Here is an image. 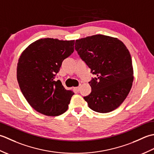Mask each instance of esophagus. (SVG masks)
Listing matches in <instances>:
<instances>
[{"label": "esophagus", "mask_w": 154, "mask_h": 154, "mask_svg": "<svg viewBox=\"0 0 154 154\" xmlns=\"http://www.w3.org/2000/svg\"><path fill=\"white\" fill-rule=\"evenodd\" d=\"M80 86H78V87H75L74 89H75V90L77 91V92H78V91L80 90Z\"/></svg>", "instance_id": "1"}]
</instances>
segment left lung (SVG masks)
<instances>
[{"mask_svg":"<svg viewBox=\"0 0 154 154\" xmlns=\"http://www.w3.org/2000/svg\"><path fill=\"white\" fill-rule=\"evenodd\" d=\"M75 49L97 76L89 82L92 92L84 97L88 107L100 113L114 110L126 98L134 81L127 47L117 38L96 34L76 40Z\"/></svg>","mask_w":154,"mask_h":154,"instance_id":"8db88e82","label":"left lung"}]
</instances>
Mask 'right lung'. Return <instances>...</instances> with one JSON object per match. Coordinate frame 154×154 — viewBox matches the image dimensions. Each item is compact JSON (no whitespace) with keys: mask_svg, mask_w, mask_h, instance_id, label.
Listing matches in <instances>:
<instances>
[{"mask_svg":"<svg viewBox=\"0 0 154 154\" xmlns=\"http://www.w3.org/2000/svg\"><path fill=\"white\" fill-rule=\"evenodd\" d=\"M74 40L41 38L27 47L18 59L17 76L25 99L38 112L57 116L68 109L74 93L54 79L62 62L74 52Z\"/></svg>","mask_w":154,"mask_h":154,"instance_id":"1","label":"right lung"}]
</instances>
